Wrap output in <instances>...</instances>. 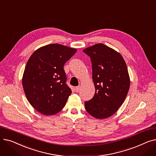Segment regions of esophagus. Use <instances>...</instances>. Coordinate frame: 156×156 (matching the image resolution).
Wrapping results in <instances>:
<instances>
[{
    "instance_id": "esophagus-1",
    "label": "esophagus",
    "mask_w": 156,
    "mask_h": 156,
    "mask_svg": "<svg viewBox=\"0 0 156 156\" xmlns=\"http://www.w3.org/2000/svg\"><path fill=\"white\" fill-rule=\"evenodd\" d=\"M80 86H78V87H75V91L76 92H78L79 91H80Z\"/></svg>"
}]
</instances>
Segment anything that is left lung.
Masks as SVG:
<instances>
[{"label": "left lung", "mask_w": 156, "mask_h": 156, "mask_svg": "<svg viewBox=\"0 0 156 156\" xmlns=\"http://www.w3.org/2000/svg\"><path fill=\"white\" fill-rule=\"evenodd\" d=\"M90 57L95 95L85 102L86 111L97 119L115 113L128 92L130 80L125 60L114 49L97 44L83 51Z\"/></svg>", "instance_id": "1"}]
</instances>
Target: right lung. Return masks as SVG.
Returning a JSON list of instances; mask_svg holds the SVG:
<instances>
[{
    "label": "right lung",
    "mask_w": 156,
    "mask_h": 156,
    "mask_svg": "<svg viewBox=\"0 0 156 156\" xmlns=\"http://www.w3.org/2000/svg\"><path fill=\"white\" fill-rule=\"evenodd\" d=\"M75 48L52 44L37 49L29 58L22 84L30 104L44 115L61 111L71 94L66 84L64 65L76 52Z\"/></svg>",
    "instance_id": "obj_1"
}]
</instances>
